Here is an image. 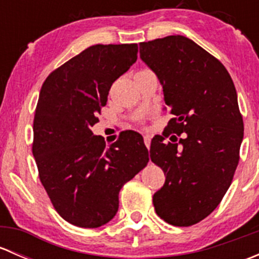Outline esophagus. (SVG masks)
<instances>
[{
    "label": "esophagus",
    "instance_id": "esophagus-1",
    "mask_svg": "<svg viewBox=\"0 0 259 259\" xmlns=\"http://www.w3.org/2000/svg\"><path fill=\"white\" fill-rule=\"evenodd\" d=\"M150 140H151L150 135H144V143H145L146 148H148V149H149V146H150Z\"/></svg>",
    "mask_w": 259,
    "mask_h": 259
}]
</instances>
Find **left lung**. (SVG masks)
I'll return each mask as SVG.
<instances>
[{
	"label": "left lung",
	"mask_w": 259,
	"mask_h": 259,
	"mask_svg": "<svg viewBox=\"0 0 259 259\" xmlns=\"http://www.w3.org/2000/svg\"><path fill=\"white\" fill-rule=\"evenodd\" d=\"M139 46L174 116L168 133L150 144L151 161L165 174L154 208L171 226H193L218 207L238 165L244 126L236 88L224 65L188 37L166 36ZM171 132L183 138L164 145Z\"/></svg>",
	"instance_id": "8db88e82"
}]
</instances>
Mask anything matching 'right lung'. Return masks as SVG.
<instances>
[{
    "label": "right lung",
    "instance_id": "right-lung-1",
    "mask_svg": "<svg viewBox=\"0 0 259 259\" xmlns=\"http://www.w3.org/2000/svg\"><path fill=\"white\" fill-rule=\"evenodd\" d=\"M137 44L94 45L46 77L33 119L32 154L52 205L66 222L98 228L114 218L119 192L149 161L140 134L106 146L91 126L111 85L138 59Z\"/></svg>",
    "mask_w": 259,
    "mask_h": 259
}]
</instances>
